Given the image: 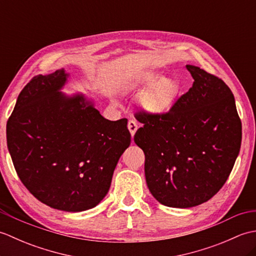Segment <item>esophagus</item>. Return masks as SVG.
Returning <instances> with one entry per match:
<instances>
[{
	"label": "esophagus",
	"mask_w": 256,
	"mask_h": 256,
	"mask_svg": "<svg viewBox=\"0 0 256 256\" xmlns=\"http://www.w3.org/2000/svg\"><path fill=\"white\" fill-rule=\"evenodd\" d=\"M128 131H130V133H131L132 138H133L134 135H135V133H136V131H138V124H136V122H135L134 120H130L128 123Z\"/></svg>",
	"instance_id": "1"
}]
</instances>
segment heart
<instances>
[{"instance_id":"b5f03b06","label":"heart","mask_w":256,"mask_h":256,"mask_svg":"<svg viewBox=\"0 0 256 256\" xmlns=\"http://www.w3.org/2000/svg\"><path fill=\"white\" fill-rule=\"evenodd\" d=\"M140 88H150L144 94L142 106L146 111L162 116L170 110L180 94V82L175 78H165L160 72L146 74L138 84Z\"/></svg>"}]
</instances>
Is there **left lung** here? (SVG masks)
Returning <instances> with one entry per match:
<instances>
[{
    "instance_id": "left-lung-1",
    "label": "left lung",
    "mask_w": 256,
    "mask_h": 256,
    "mask_svg": "<svg viewBox=\"0 0 256 256\" xmlns=\"http://www.w3.org/2000/svg\"><path fill=\"white\" fill-rule=\"evenodd\" d=\"M194 84L162 116L140 111L134 142L145 154V178L162 204L190 208L219 192L241 148L242 124L224 81L187 64Z\"/></svg>"
}]
</instances>
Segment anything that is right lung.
Returning a JSON list of instances; mask_svg holds the SVG:
<instances>
[{
	"label": "right lung",
	"instance_id": "right-lung-1",
	"mask_svg": "<svg viewBox=\"0 0 256 256\" xmlns=\"http://www.w3.org/2000/svg\"><path fill=\"white\" fill-rule=\"evenodd\" d=\"M64 69L27 84L6 124L15 170L42 204L80 212L106 197L120 157L131 144L128 120L103 118L84 94L60 91Z\"/></svg>",
	"mask_w": 256,
	"mask_h": 256
}]
</instances>
